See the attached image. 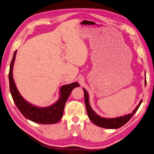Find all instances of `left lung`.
<instances>
[{"label": "left lung", "instance_id": "obj_1", "mask_svg": "<svg viewBox=\"0 0 154 154\" xmlns=\"http://www.w3.org/2000/svg\"><path fill=\"white\" fill-rule=\"evenodd\" d=\"M145 85H146V79L145 80ZM85 93V102L86 108H87V112L88 116L89 119L95 124V125L99 126V127L105 128H109V129H116L122 127V126L127 123L129 120L131 119L132 116L135 114L137 109H139L140 105L142 103V100L140 101L138 106H137L135 109L133 110V112L131 114H129L125 116H122L120 117H116L114 118H106L103 117H101L99 116L94 110L91 108L89 103V97H88V93L85 88H83Z\"/></svg>", "mask_w": 154, "mask_h": 154}]
</instances>
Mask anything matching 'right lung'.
<instances>
[{"label": "right lung", "instance_id": "add662e5", "mask_svg": "<svg viewBox=\"0 0 154 154\" xmlns=\"http://www.w3.org/2000/svg\"><path fill=\"white\" fill-rule=\"evenodd\" d=\"M16 53L17 50L15 51L13 54L9 73L10 92L16 106L24 117L34 122L42 125H51L58 122L63 116L65 105L72 91L75 87H80V85L78 82H73L61 86L59 89V98L55 103L50 106L40 107L34 106L24 99L16 87L13 77V68Z\"/></svg>", "mask_w": 154, "mask_h": 154}]
</instances>
